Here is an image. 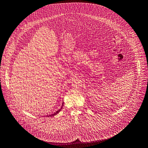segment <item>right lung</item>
Segmentation results:
<instances>
[{
  "label": "right lung",
  "mask_w": 148,
  "mask_h": 148,
  "mask_svg": "<svg viewBox=\"0 0 148 148\" xmlns=\"http://www.w3.org/2000/svg\"><path fill=\"white\" fill-rule=\"evenodd\" d=\"M63 103H62V107H61V108H60V109H59V110H58L56 112H55L54 114H51V115H48V116H50V117H51V116H55V115H56V114H58L60 111H61V110L62 109V108H63Z\"/></svg>",
  "instance_id": "add662e5"
}]
</instances>
